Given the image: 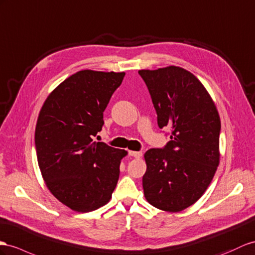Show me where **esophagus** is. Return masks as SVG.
<instances>
[{
	"label": "esophagus",
	"mask_w": 255,
	"mask_h": 255,
	"mask_svg": "<svg viewBox=\"0 0 255 255\" xmlns=\"http://www.w3.org/2000/svg\"><path fill=\"white\" fill-rule=\"evenodd\" d=\"M129 155L132 156L134 158H140L142 157V152H134V151H130Z\"/></svg>",
	"instance_id": "34e87169"
}]
</instances>
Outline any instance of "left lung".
Wrapping results in <instances>:
<instances>
[{"label":"left lung","mask_w":255,"mask_h":255,"mask_svg":"<svg viewBox=\"0 0 255 255\" xmlns=\"http://www.w3.org/2000/svg\"><path fill=\"white\" fill-rule=\"evenodd\" d=\"M170 141L144 154L142 185L146 200L160 210L179 212L206 192L220 162L221 121L217 107L197 77L180 67L140 70Z\"/></svg>","instance_id":"1"}]
</instances>
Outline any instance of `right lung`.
<instances>
[{
    "mask_svg": "<svg viewBox=\"0 0 255 255\" xmlns=\"http://www.w3.org/2000/svg\"><path fill=\"white\" fill-rule=\"evenodd\" d=\"M125 73L83 70L45 100L35 127L38 167L48 190L77 212H90L112 197L125 149L93 141L103 112Z\"/></svg>",
    "mask_w": 255,
    "mask_h": 255,
    "instance_id": "obj_1",
    "label": "right lung"
}]
</instances>
